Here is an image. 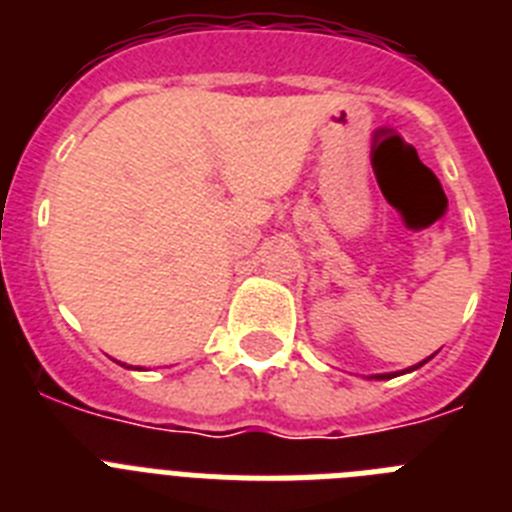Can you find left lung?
I'll return each instance as SVG.
<instances>
[{
	"instance_id": "8db88e82",
	"label": "left lung",
	"mask_w": 512,
	"mask_h": 512,
	"mask_svg": "<svg viewBox=\"0 0 512 512\" xmlns=\"http://www.w3.org/2000/svg\"><path fill=\"white\" fill-rule=\"evenodd\" d=\"M429 359H432V356H427V359H424V362L414 364V367H409V369H403V372H388V375H372V377H369V380H390V377L406 375V372H414V369H419V367H422V364H427V362H429Z\"/></svg>"
}]
</instances>
